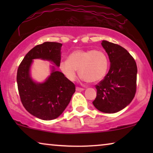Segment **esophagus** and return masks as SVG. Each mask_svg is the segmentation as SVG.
Segmentation results:
<instances>
[{"label": "esophagus", "instance_id": "34e87169", "mask_svg": "<svg viewBox=\"0 0 153 153\" xmlns=\"http://www.w3.org/2000/svg\"><path fill=\"white\" fill-rule=\"evenodd\" d=\"M76 90L77 91H83L84 88H79V87H76Z\"/></svg>", "mask_w": 153, "mask_h": 153}]
</instances>
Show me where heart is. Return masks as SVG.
Returning a JSON list of instances; mask_svg holds the SVG:
<instances>
[{
	"instance_id": "obj_1",
	"label": "heart",
	"mask_w": 153,
	"mask_h": 153,
	"mask_svg": "<svg viewBox=\"0 0 153 153\" xmlns=\"http://www.w3.org/2000/svg\"><path fill=\"white\" fill-rule=\"evenodd\" d=\"M108 67L106 53L100 49L75 50L68 60H62L59 68L62 74L71 81L76 79L77 70L83 81L95 83L105 76Z\"/></svg>"
}]
</instances>
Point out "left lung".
Listing matches in <instances>:
<instances>
[{"label": "left lung", "mask_w": 153, "mask_h": 153, "mask_svg": "<svg viewBox=\"0 0 153 153\" xmlns=\"http://www.w3.org/2000/svg\"><path fill=\"white\" fill-rule=\"evenodd\" d=\"M102 45L108 54L111 67L104 79L95 85L97 96L93 104L100 111L113 114L126 107L134 97L137 66L125 48L105 40Z\"/></svg>", "instance_id": "1"}]
</instances>
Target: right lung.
<instances>
[{
	"instance_id": "obj_1",
	"label": "right lung",
	"mask_w": 153,
	"mask_h": 153,
	"mask_svg": "<svg viewBox=\"0 0 153 153\" xmlns=\"http://www.w3.org/2000/svg\"><path fill=\"white\" fill-rule=\"evenodd\" d=\"M61 47V43L51 42L35 46L25 56L17 70L21 102L30 114L42 120H53L64 111L74 93L75 85L55 69L45 83H35L30 77L29 69L35 58L51 60L59 66Z\"/></svg>"
}]
</instances>
